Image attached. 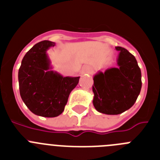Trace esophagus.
Instances as JSON below:
<instances>
[{
  "instance_id": "esophagus-1",
  "label": "esophagus",
  "mask_w": 160,
  "mask_h": 160,
  "mask_svg": "<svg viewBox=\"0 0 160 160\" xmlns=\"http://www.w3.org/2000/svg\"><path fill=\"white\" fill-rule=\"evenodd\" d=\"M91 72V70L88 66H83L82 69V73L85 74V73H90Z\"/></svg>"
}]
</instances>
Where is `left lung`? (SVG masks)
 Returning <instances> with one entry per match:
<instances>
[{
	"mask_svg": "<svg viewBox=\"0 0 160 160\" xmlns=\"http://www.w3.org/2000/svg\"><path fill=\"white\" fill-rule=\"evenodd\" d=\"M117 67L109 68L94 74L93 105L96 111L106 114H119L131 108L142 87L141 70L135 58L120 46Z\"/></svg>",
	"mask_w": 160,
	"mask_h": 160,
	"instance_id": "obj_1",
	"label": "left lung"
}]
</instances>
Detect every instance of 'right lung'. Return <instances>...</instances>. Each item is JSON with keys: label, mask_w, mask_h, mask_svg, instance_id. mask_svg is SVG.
I'll return each mask as SVG.
<instances>
[{"label": "right lung", "mask_w": 160, "mask_h": 160, "mask_svg": "<svg viewBox=\"0 0 160 160\" xmlns=\"http://www.w3.org/2000/svg\"><path fill=\"white\" fill-rule=\"evenodd\" d=\"M54 42L42 41L32 46L22 61L18 71L20 94L36 115L53 118L63 112L70 92L80 77H64L53 70L47 50Z\"/></svg>", "instance_id": "1"}]
</instances>
